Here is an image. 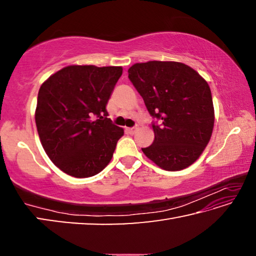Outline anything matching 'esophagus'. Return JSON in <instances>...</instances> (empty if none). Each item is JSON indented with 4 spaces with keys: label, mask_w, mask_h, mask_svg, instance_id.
<instances>
[{
    "label": "esophagus",
    "mask_w": 256,
    "mask_h": 256,
    "mask_svg": "<svg viewBox=\"0 0 256 256\" xmlns=\"http://www.w3.org/2000/svg\"><path fill=\"white\" fill-rule=\"evenodd\" d=\"M136 130H138V128H136V126L128 128V133H131V134H134V133L136 132Z\"/></svg>",
    "instance_id": "obj_1"
}]
</instances>
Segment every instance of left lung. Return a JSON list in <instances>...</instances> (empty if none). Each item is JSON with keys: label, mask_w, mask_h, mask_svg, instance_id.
I'll return each mask as SVG.
<instances>
[{"label": "left lung", "mask_w": 256, "mask_h": 256, "mask_svg": "<svg viewBox=\"0 0 256 256\" xmlns=\"http://www.w3.org/2000/svg\"><path fill=\"white\" fill-rule=\"evenodd\" d=\"M128 79L154 118V144L142 148L164 170H180L209 144L214 110L208 82L180 62L150 60L128 68Z\"/></svg>", "instance_id": "obj_1"}]
</instances>
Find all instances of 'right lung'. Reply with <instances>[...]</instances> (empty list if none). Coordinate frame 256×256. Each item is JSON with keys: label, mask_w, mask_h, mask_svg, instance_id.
Masks as SVG:
<instances>
[{"label": "right lung", "mask_w": 256, "mask_h": 256, "mask_svg": "<svg viewBox=\"0 0 256 256\" xmlns=\"http://www.w3.org/2000/svg\"><path fill=\"white\" fill-rule=\"evenodd\" d=\"M122 66H70L42 84L34 120L50 159L66 174L84 178L100 172L123 136L107 118L106 105Z\"/></svg>", "instance_id": "right-lung-1"}]
</instances>
